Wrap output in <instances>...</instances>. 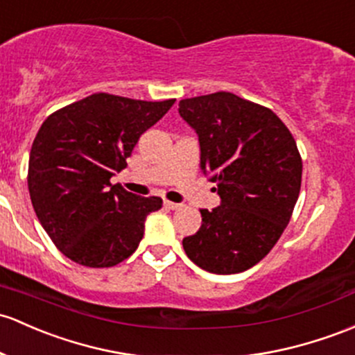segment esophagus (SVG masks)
Listing matches in <instances>:
<instances>
[{
    "instance_id": "34e87169",
    "label": "esophagus",
    "mask_w": 355,
    "mask_h": 355,
    "mask_svg": "<svg viewBox=\"0 0 355 355\" xmlns=\"http://www.w3.org/2000/svg\"><path fill=\"white\" fill-rule=\"evenodd\" d=\"M164 205H166V208H169V209H179L182 207V205L174 203V201H164Z\"/></svg>"
}]
</instances>
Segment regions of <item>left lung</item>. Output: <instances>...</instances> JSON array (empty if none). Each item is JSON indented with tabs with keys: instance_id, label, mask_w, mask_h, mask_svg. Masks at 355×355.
I'll use <instances>...</instances> for the list:
<instances>
[{
	"instance_id": "obj_1",
	"label": "left lung",
	"mask_w": 355,
	"mask_h": 355,
	"mask_svg": "<svg viewBox=\"0 0 355 355\" xmlns=\"http://www.w3.org/2000/svg\"><path fill=\"white\" fill-rule=\"evenodd\" d=\"M179 115L198 133L201 171L222 200L200 209L201 227L182 239L184 252L208 272H243L289 223L303 171L298 147L272 110L227 91L181 100Z\"/></svg>"
}]
</instances>
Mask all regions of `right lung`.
Masks as SVG:
<instances>
[{
	"label": "right lung",
	"instance_id": "add662e5",
	"mask_svg": "<svg viewBox=\"0 0 355 355\" xmlns=\"http://www.w3.org/2000/svg\"><path fill=\"white\" fill-rule=\"evenodd\" d=\"M174 101L96 93L42 123L30 150V200L44 230L71 261L112 268L137 250L147 215L162 200L137 196L110 179L125 169L140 135Z\"/></svg>",
	"mask_w": 355,
	"mask_h": 355
}]
</instances>
